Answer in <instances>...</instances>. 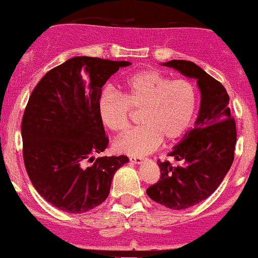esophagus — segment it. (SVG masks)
I'll use <instances>...</instances> for the list:
<instances>
[{"label": "esophagus", "instance_id": "obj_1", "mask_svg": "<svg viewBox=\"0 0 258 258\" xmlns=\"http://www.w3.org/2000/svg\"><path fill=\"white\" fill-rule=\"evenodd\" d=\"M142 161H143L142 157H131V158H130V162L135 164H141L142 163Z\"/></svg>", "mask_w": 258, "mask_h": 258}]
</instances>
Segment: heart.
Here are the masks:
<instances>
[{"instance_id": "b5f03b06", "label": "heart", "mask_w": 258, "mask_h": 258, "mask_svg": "<svg viewBox=\"0 0 258 258\" xmlns=\"http://www.w3.org/2000/svg\"><path fill=\"white\" fill-rule=\"evenodd\" d=\"M198 90L191 81L173 80L157 72L143 70L122 81L120 94L107 89L99 99L102 124L116 135L128 128L132 111H141L138 128L115 143L121 153L142 156L151 153L162 140L170 142L183 136L193 123L198 108Z\"/></svg>"}]
</instances>
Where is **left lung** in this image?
<instances>
[{
    "label": "left lung",
    "mask_w": 258,
    "mask_h": 258,
    "mask_svg": "<svg viewBox=\"0 0 258 258\" xmlns=\"http://www.w3.org/2000/svg\"><path fill=\"white\" fill-rule=\"evenodd\" d=\"M163 65L197 79L202 94L195 127L168 154L181 164L172 167L168 161H158L161 178L147 189L158 204L183 210L210 197L227 174L234 162L236 123L221 83L193 61L174 59Z\"/></svg>",
    "instance_id": "1"
}]
</instances>
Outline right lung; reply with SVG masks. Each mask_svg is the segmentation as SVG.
I'll list each match as a JSON object with an SVG mask.
<instances>
[{"label":"right lung","mask_w":258,"mask_h":258,"mask_svg":"<svg viewBox=\"0 0 258 258\" xmlns=\"http://www.w3.org/2000/svg\"><path fill=\"white\" fill-rule=\"evenodd\" d=\"M130 61L75 56L49 70L22 118L23 161L36 190L53 207L80 214L106 200L126 156L99 157L108 138L99 116L101 89ZM86 160L94 163L86 167Z\"/></svg>","instance_id":"add662e5"}]
</instances>
